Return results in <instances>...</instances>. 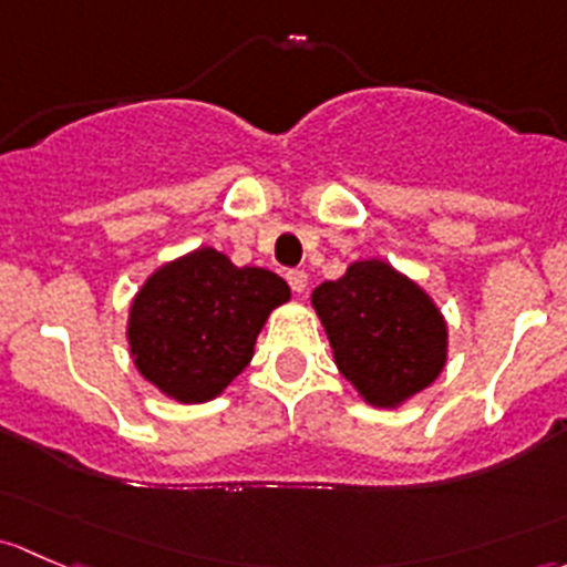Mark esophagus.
Wrapping results in <instances>:
<instances>
[{
	"instance_id": "1",
	"label": "esophagus",
	"mask_w": 567,
	"mask_h": 567,
	"mask_svg": "<svg viewBox=\"0 0 567 567\" xmlns=\"http://www.w3.org/2000/svg\"><path fill=\"white\" fill-rule=\"evenodd\" d=\"M286 281H289L291 291H297V295H302L308 286V272L306 270H289L286 272Z\"/></svg>"
}]
</instances>
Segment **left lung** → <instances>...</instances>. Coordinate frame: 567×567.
<instances>
[{"mask_svg": "<svg viewBox=\"0 0 567 567\" xmlns=\"http://www.w3.org/2000/svg\"><path fill=\"white\" fill-rule=\"evenodd\" d=\"M338 371L371 406H401L447 363V324L417 284L382 259L313 289Z\"/></svg>", "mask_w": 567, "mask_h": 567, "instance_id": "obj_1", "label": "left lung"}]
</instances>
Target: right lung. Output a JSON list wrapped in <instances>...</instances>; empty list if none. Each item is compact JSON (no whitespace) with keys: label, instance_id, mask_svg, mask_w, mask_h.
Wrapping results in <instances>:
<instances>
[{"label":"right lung","instance_id":"1","mask_svg":"<svg viewBox=\"0 0 567 567\" xmlns=\"http://www.w3.org/2000/svg\"><path fill=\"white\" fill-rule=\"evenodd\" d=\"M291 297L281 276L237 267L215 248L168 261L144 281L127 317L138 373L179 404H202L254 358L272 308Z\"/></svg>","mask_w":567,"mask_h":567}]
</instances>
